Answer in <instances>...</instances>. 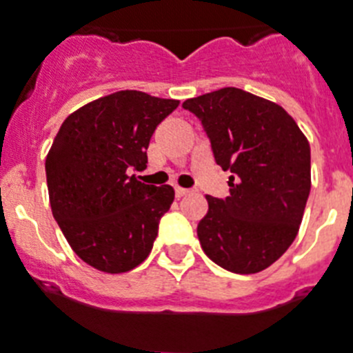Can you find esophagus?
<instances>
[{"label": "esophagus", "mask_w": 353, "mask_h": 353, "mask_svg": "<svg viewBox=\"0 0 353 353\" xmlns=\"http://www.w3.org/2000/svg\"><path fill=\"white\" fill-rule=\"evenodd\" d=\"M190 194L188 188H181V186H176V197H185V195Z\"/></svg>", "instance_id": "obj_1"}]
</instances>
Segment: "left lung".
<instances>
[{"instance_id": "1", "label": "left lung", "mask_w": 353, "mask_h": 353, "mask_svg": "<svg viewBox=\"0 0 353 353\" xmlns=\"http://www.w3.org/2000/svg\"><path fill=\"white\" fill-rule=\"evenodd\" d=\"M199 118L215 163L232 172L230 195H208L201 248L222 269L253 274L294 242L310 194V147L276 103L236 88L183 102Z\"/></svg>"}]
</instances>
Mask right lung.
<instances>
[{
	"label": "right lung",
	"mask_w": 353,
	"mask_h": 353,
	"mask_svg": "<svg viewBox=\"0 0 353 353\" xmlns=\"http://www.w3.org/2000/svg\"><path fill=\"white\" fill-rule=\"evenodd\" d=\"M179 105L141 91H118L64 120L46 158L53 219L85 263L125 272L149 256L174 188L140 183L156 127Z\"/></svg>",
	"instance_id": "1"
}]
</instances>
